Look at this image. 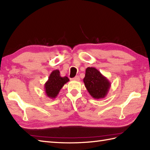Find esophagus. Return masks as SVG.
Returning a JSON list of instances; mask_svg holds the SVG:
<instances>
[{"mask_svg": "<svg viewBox=\"0 0 150 150\" xmlns=\"http://www.w3.org/2000/svg\"><path fill=\"white\" fill-rule=\"evenodd\" d=\"M73 81H79V80H80V77H79V76H76V77H75L74 78L72 79Z\"/></svg>", "mask_w": 150, "mask_h": 150, "instance_id": "esophagus-1", "label": "esophagus"}]
</instances>
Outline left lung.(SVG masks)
Masks as SVG:
<instances>
[{
	"label": "left lung",
	"instance_id": "obj_1",
	"mask_svg": "<svg viewBox=\"0 0 150 150\" xmlns=\"http://www.w3.org/2000/svg\"><path fill=\"white\" fill-rule=\"evenodd\" d=\"M83 81L89 93L95 99L104 98L111 87L109 80L98 69L92 67L86 69Z\"/></svg>",
	"mask_w": 150,
	"mask_h": 150
}]
</instances>
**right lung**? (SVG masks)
<instances>
[{
  "mask_svg": "<svg viewBox=\"0 0 150 150\" xmlns=\"http://www.w3.org/2000/svg\"><path fill=\"white\" fill-rule=\"evenodd\" d=\"M69 79L67 77H61L58 69L53 70L49 76L48 80L44 84V91L47 97L55 98L59 93L60 90Z\"/></svg>",
  "mask_w": 150,
  "mask_h": 150,
  "instance_id": "obj_1",
  "label": "right lung"
}]
</instances>
